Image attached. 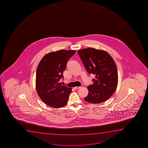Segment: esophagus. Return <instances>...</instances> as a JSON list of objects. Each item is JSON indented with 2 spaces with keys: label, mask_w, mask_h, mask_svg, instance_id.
<instances>
[{
  "label": "esophagus",
  "mask_w": 148,
  "mask_h": 148,
  "mask_svg": "<svg viewBox=\"0 0 148 148\" xmlns=\"http://www.w3.org/2000/svg\"><path fill=\"white\" fill-rule=\"evenodd\" d=\"M80 87H81L80 86H75V87H74V88H75V89H79Z\"/></svg>",
  "instance_id": "34e87169"
}]
</instances>
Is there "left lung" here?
<instances>
[{
    "instance_id": "obj_1",
    "label": "left lung",
    "mask_w": 148,
    "mask_h": 148,
    "mask_svg": "<svg viewBox=\"0 0 148 148\" xmlns=\"http://www.w3.org/2000/svg\"><path fill=\"white\" fill-rule=\"evenodd\" d=\"M78 53L88 73L95 76L93 84L87 87L88 94L84 100L92 103L105 101L117 87V69L113 59L107 51L93 48L80 49Z\"/></svg>"
}]
</instances>
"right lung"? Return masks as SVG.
Listing matches in <instances>:
<instances>
[{
	"label": "right lung",
	"mask_w": 148,
	"mask_h": 148,
	"mask_svg": "<svg viewBox=\"0 0 148 148\" xmlns=\"http://www.w3.org/2000/svg\"><path fill=\"white\" fill-rule=\"evenodd\" d=\"M75 51L60 50L47 53L37 68L36 89L43 102L51 107L59 108L66 105L72 91L71 87L62 85L63 72L68 60Z\"/></svg>",
	"instance_id": "add662e5"
}]
</instances>
